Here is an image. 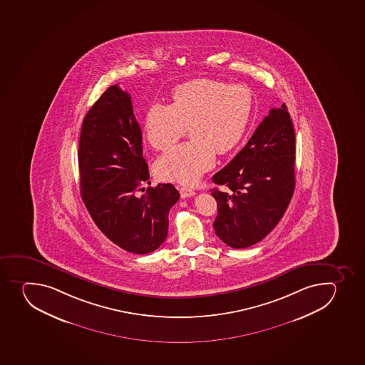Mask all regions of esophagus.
<instances>
[{
	"label": "esophagus",
	"instance_id": "1",
	"mask_svg": "<svg viewBox=\"0 0 365 365\" xmlns=\"http://www.w3.org/2000/svg\"><path fill=\"white\" fill-rule=\"evenodd\" d=\"M178 190H180L182 198L191 197V196H194L196 194L194 190H191V189L187 187H178Z\"/></svg>",
	"mask_w": 365,
	"mask_h": 365
}]
</instances>
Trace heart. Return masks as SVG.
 Returning <instances> with one entry per match:
<instances>
[{
	"instance_id": "heart-1",
	"label": "heart",
	"mask_w": 365,
	"mask_h": 365,
	"mask_svg": "<svg viewBox=\"0 0 365 365\" xmlns=\"http://www.w3.org/2000/svg\"><path fill=\"white\" fill-rule=\"evenodd\" d=\"M173 101V105H150L144 119L146 139L165 151L187 126L192 139L160 156L156 174L164 181L194 184L214 165L216 153H230L241 142L253 113V93L245 85L196 79L176 87Z\"/></svg>"
}]
</instances>
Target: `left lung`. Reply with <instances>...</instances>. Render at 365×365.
<instances>
[{
  "label": "left lung",
  "instance_id": "1",
  "mask_svg": "<svg viewBox=\"0 0 365 365\" xmlns=\"http://www.w3.org/2000/svg\"><path fill=\"white\" fill-rule=\"evenodd\" d=\"M295 133L285 104L268 115L230 163L212 176L216 235L232 248L253 246L271 233L294 191Z\"/></svg>",
  "mask_w": 365,
  "mask_h": 365
}]
</instances>
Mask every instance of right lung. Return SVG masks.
Masks as SVG:
<instances>
[{"mask_svg":"<svg viewBox=\"0 0 365 365\" xmlns=\"http://www.w3.org/2000/svg\"><path fill=\"white\" fill-rule=\"evenodd\" d=\"M78 163L80 194L103 234L130 253L156 250L167 237L168 215L180 192L167 183L137 196L149 169L131 97L118 85L108 87L85 115Z\"/></svg>","mask_w":365,"mask_h":365,"instance_id":"add662e5","label":"right lung"}]
</instances>
